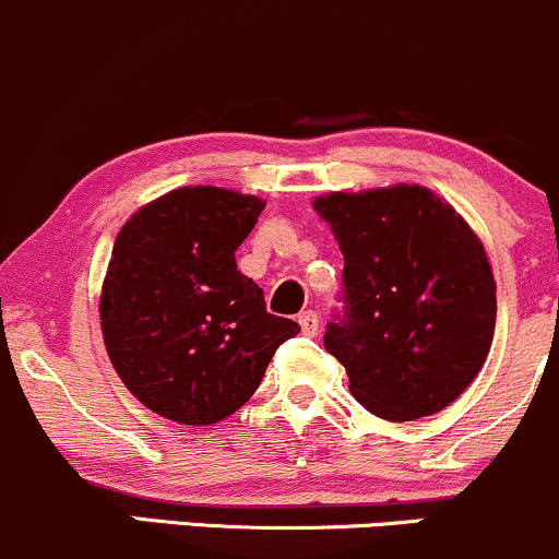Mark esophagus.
Listing matches in <instances>:
<instances>
[{
	"instance_id": "obj_1",
	"label": "esophagus",
	"mask_w": 559,
	"mask_h": 559,
	"mask_svg": "<svg viewBox=\"0 0 559 559\" xmlns=\"http://www.w3.org/2000/svg\"><path fill=\"white\" fill-rule=\"evenodd\" d=\"M299 326H302V331L308 336H316L318 334V312H312V310L299 312Z\"/></svg>"
}]
</instances>
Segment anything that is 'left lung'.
<instances>
[{"label":"left lung","mask_w":559,"mask_h":559,"mask_svg":"<svg viewBox=\"0 0 559 559\" xmlns=\"http://www.w3.org/2000/svg\"><path fill=\"white\" fill-rule=\"evenodd\" d=\"M345 257L347 318L323 345L373 416L414 421L451 406L488 358L496 281L483 241L449 201L425 186L323 193Z\"/></svg>","instance_id":"left-lung-1"}]
</instances>
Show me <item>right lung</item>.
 <instances>
[{
  "mask_svg": "<svg viewBox=\"0 0 559 559\" xmlns=\"http://www.w3.org/2000/svg\"><path fill=\"white\" fill-rule=\"evenodd\" d=\"M265 201L214 186L158 195L121 225L100 292V329L124 388L177 425H217L254 395L278 345L299 334L270 316L236 249Z\"/></svg>",
  "mask_w": 559,
  "mask_h": 559,
  "instance_id": "right-lung-1",
  "label": "right lung"
}]
</instances>
